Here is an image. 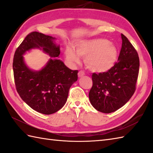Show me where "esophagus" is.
I'll return each instance as SVG.
<instances>
[{"label": "esophagus", "mask_w": 153, "mask_h": 153, "mask_svg": "<svg viewBox=\"0 0 153 153\" xmlns=\"http://www.w3.org/2000/svg\"><path fill=\"white\" fill-rule=\"evenodd\" d=\"M85 73L84 72H83L82 71H80L79 72V73H78V76H79V77H82V76H83L85 75Z\"/></svg>", "instance_id": "esophagus-1"}]
</instances>
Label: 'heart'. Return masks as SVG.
Segmentation results:
<instances>
[{"mask_svg": "<svg viewBox=\"0 0 153 153\" xmlns=\"http://www.w3.org/2000/svg\"><path fill=\"white\" fill-rule=\"evenodd\" d=\"M76 53L68 48L66 56L69 61L78 64L80 57L85 59L86 67L94 73H105L114 67L118 58L116 46L103 39L86 40L76 45Z\"/></svg>", "mask_w": 153, "mask_h": 153, "instance_id": "1", "label": "heart"}]
</instances>
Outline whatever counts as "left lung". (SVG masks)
<instances>
[{"instance_id": "obj_1", "label": "left lung", "mask_w": 153, "mask_h": 153, "mask_svg": "<svg viewBox=\"0 0 153 153\" xmlns=\"http://www.w3.org/2000/svg\"><path fill=\"white\" fill-rule=\"evenodd\" d=\"M122 47L118 62L105 73H93L89 99L93 107L111 113L127 102L136 90L139 71V58L136 49L121 34Z\"/></svg>"}]
</instances>
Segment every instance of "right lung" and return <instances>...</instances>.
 I'll list each match as a JSON object with an SVG mask.
<instances>
[{"label": "right lung", "mask_w": 153, "mask_h": 153, "mask_svg": "<svg viewBox=\"0 0 153 153\" xmlns=\"http://www.w3.org/2000/svg\"><path fill=\"white\" fill-rule=\"evenodd\" d=\"M54 40L53 36L32 32L17 48L13 59L14 82L19 96L33 110L44 114H53L65 105L69 89L78 79V71L68 68L56 59L60 51ZM33 48L42 49L51 57L40 71L28 68L22 56Z\"/></svg>", "instance_id": "obj_1"}]
</instances>
